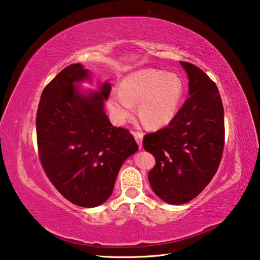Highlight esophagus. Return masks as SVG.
Instances as JSON below:
<instances>
[{"mask_svg":"<svg viewBox=\"0 0 260 260\" xmlns=\"http://www.w3.org/2000/svg\"><path fill=\"white\" fill-rule=\"evenodd\" d=\"M134 137L138 143V146L141 149L142 148V138H143V134L142 132H134Z\"/></svg>","mask_w":260,"mask_h":260,"instance_id":"1","label":"esophagus"}]
</instances>
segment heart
<instances>
[{"label": "heart", "mask_w": 260, "mask_h": 260, "mask_svg": "<svg viewBox=\"0 0 260 260\" xmlns=\"http://www.w3.org/2000/svg\"><path fill=\"white\" fill-rule=\"evenodd\" d=\"M121 88L108 98V109L118 124L134 115L135 103L139 102V115L148 125H167L176 117L183 94V83L178 74L155 69L129 74Z\"/></svg>", "instance_id": "b5f03b06"}]
</instances>
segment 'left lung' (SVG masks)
<instances>
[{"label": "left lung", "instance_id": "obj_1", "mask_svg": "<svg viewBox=\"0 0 260 260\" xmlns=\"http://www.w3.org/2000/svg\"><path fill=\"white\" fill-rule=\"evenodd\" d=\"M180 64L188 74L190 96L167 128L143 138V148L155 158L150 186L170 205L186 204L203 191L218 170L224 142L217 85L198 67Z\"/></svg>", "mask_w": 260, "mask_h": 260}]
</instances>
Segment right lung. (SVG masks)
<instances>
[{
	"mask_svg": "<svg viewBox=\"0 0 260 260\" xmlns=\"http://www.w3.org/2000/svg\"><path fill=\"white\" fill-rule=\"evenodd\" d=\"M88 69L71 64L45 86L37 112L39 157L50 181L72 204L93 208L108 200L126 158L138 151L129 130L105 112L111 85L83 93Z\"/></svg>",
	"mask_w": 260,
	"mask_h": 260,
	"instance_id": "1",
	"label": "right lung"
}]
</instances>
